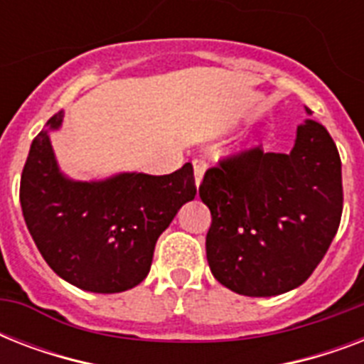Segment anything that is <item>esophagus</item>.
Here are the masks:
<instances>
[{"label": "esophagus", "instance_id": "esophagus-1", "mask_svg": "<svg viewBox=\"0 0 364 364\" xmlns=\"http://www.w3.org/2000/svg\"><path fill=\"white\" fill-rule=\"evenodd\" d=\"M193 168H194V183H196V187H200V185H202V179H204L208 164H205L204 160H194Z\"/></svg>", "mask_w": 364, "mask_h": 364}]
</instances>
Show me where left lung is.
I'll use <instances>...</instances> for the list:
<instances>
[{"label": "left lung", "instance_id": "obj_1", "mask_svg": "<svg viewBox=\"0 0 364 364\" xmlns=\"http://www.w3.org/2000/svg\"><path fill=\"white\" fill-rule=\"evenodd\" d=\"M200 198L211 211L205 255L217 282L245 296L287 293L311 276L338 230V149L306 119L291 153L257 147L210 168Z\"/></svg>", "mask_w": 364, "mask_h": 364}]
</instances>
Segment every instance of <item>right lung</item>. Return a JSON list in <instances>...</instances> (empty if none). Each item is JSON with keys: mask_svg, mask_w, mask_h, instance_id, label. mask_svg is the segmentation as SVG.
Instances as JSON below:
<instances>
[{"mask_svg": "<svg viewBox=\"0 0 364 364\" xmlns=\"http://www.w3.org/2000/svg\"><path fill=\"white\" fill-rule=\"evenodd\" d=\"M62 121L58 111L31 141L20 179L26 227L62 279L90 293H122L147 277L159 236L196 196L193 164L170 176L124 171L75 181L60 170L50 143Z\"/></svg>", "mask_w": 364, "mask_h": 364, "instance_id": "obj_1", "label": "right lung"}]
</instances>
